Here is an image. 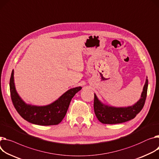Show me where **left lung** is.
Masks as SVG:
<instances>
[{"mask_svg":"<svg viewBox=\"0 0 159 159\" xmlns=\"http://www.w3.org/2000/svg\"><path fill=\"white\" fill-rule=\"evenodd\" d=\"M148 80L146 79L140 100L133 106L125 108H116L103 105L94 94V111L98 120L104 124H117L134 119L143 109L146 96Z\"/></svg>","mask_w":159,"mask_h":159,"instance_id":"8db88e82","label":"left lung"}]
</instances>
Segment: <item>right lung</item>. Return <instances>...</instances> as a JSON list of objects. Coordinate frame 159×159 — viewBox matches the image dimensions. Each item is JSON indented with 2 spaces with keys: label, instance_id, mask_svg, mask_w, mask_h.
<instances>
[{
  "label": "right lung",
  "instance_id": "obj_1",
  "mask_svg": "<svg viewBox=\"0 0 159 159\" xmlns=\"http://www.w3.org/2000/svg\"><path fill=\"white\" fill-rule=\"evenodd\" d=\"M13 70L9 80L11 98L18 114L28 122L38 125H56L61 122L67 112L72 98L81 87L70 89L54 103L47 106L38 107L26 104L17 94L14 84Z\"/></svg>",
  "mask_w": 159,
  "mask_h": 159
}]
</instances>
